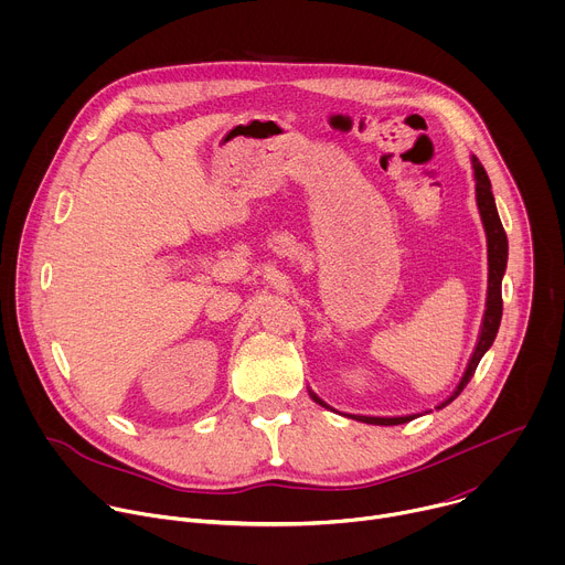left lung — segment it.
<instances>
[{
  "mask_svg": "<svg viewBox=\"0 0 565 565\" xmlns=\"http://www.w3.org/2000/svg\"><path fill=\"white\" fill-rule=\"evenodd\" d=\"M473 174H476V203L480 210V218L482 225H486L488 232V264H490V277H488V301H486V315H482V324H480V333H478V342L476 349L469 358V364L458 382V386L454 388V393L443 402L440 407L449 405L454 397H458V393L467 386V382L473 377L476 366L480 362V358L486 355V351L494 344V338L499 333L501 327V315H503V297H501V281H503V273L508 266V234L503 230V223L499 218V210L494 203V194H492V183L488 179L486 168L480 166V160L473 156ZM315 402L324 405L315 393H310ZM414 416H397V418H375V416H358V420L362 423H371V425H402L412 420Z\"/></svg>",
  "mask_w": 565,
  "mask_h": 565,
  "instance_id": "obj_1",
  "label": "left lung"
}]
</instances>
